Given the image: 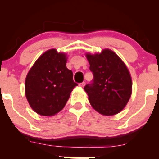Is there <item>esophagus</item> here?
Here are the masks:
<instances>
[{
	"instance_id": "34e87169",
	"label": "esophagus",
	"mask_w": 159,
	"mask_h": 159,
	"mask_svg": "<svg viewBox=\"0 0 159 159\" xmlns=\"http://www.w3.org/2000/svg\"><path fill=\"white\" fill-rule=\"evenodd\" d=\"M84 85H85V82H84V81L81 82V83L79 84V86H80V87H84Z\"/></svg>"
}]
</instances>
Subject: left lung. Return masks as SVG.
<instances>
[{
	"label": "left lung",
	"instance_id": "obj_1",
	"mask_svg": "<svg viewBox=\"0 0 159 159\" xmlns=\"http://www.w3.org/2000/svg\"><path fill=\"white\" fill-rule=\"evenodd\" d=\"M93 78L84 87L90 105L100 114L112 116L125 107L132 95V83L126 66L112 51L87 54Z\"/></svg>",
	"mask_w": 159,
	"mask_h": 159
}]
</instances>
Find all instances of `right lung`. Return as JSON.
<instances>
[{
    "mask_svg": "<svg viewBox=\"0 0 159 159\" xmlns=\"http://www.w3.org/2000/svg\"><path fill=\"white\" fill-rule=\"evenodd\" d=\"M63 53L47 51L38 58L25 80V94L30 107L42 116L61 111L78 84L72 70L66 68Z\"/></svg>",
    "mask_w": 159,
    "mask_h": 159,
    "instance_id": "obj_1",
    "label": "right lung"
}]
</instances>
